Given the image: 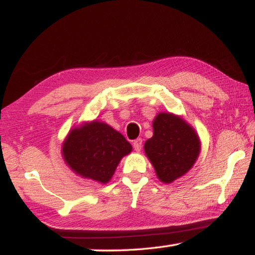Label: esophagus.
Instances as JSON below:
<instances>
[{"instance_id": "1", "label": "esophagus", "mask_w": 255, "mask_h": 255, "mask_svg": "<svg viewBox=\"0 0 255 255\" xmlns=\"http://www.w3.org/2000/svg\"><path fill=\"white\" fill-rule=\"evenodd\" d=\"M141 145H142V140L140 138L139 139H135V140L133 141V148L135 149V151L139 152L141 149Z\"/></svg>"}]
</instances>
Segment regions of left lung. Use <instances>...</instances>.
<instances>
[{
  "instance_id": "obj_1",
  "label": "left lung",
  "mask_w": 255,
  "mask_h": 255,
  "mask_svg": "<svg viewBox=\"0 0 255 255\" xmlns=\"http://www.w3.org/2000/svg\"><path fill=\"white\" fill-rule=\"evenodd\" d=\"M144 151L158 179L172 183L196 162L201 141L197 132L182 117L159 113L153 121V137L145 141Z\"/></svg>"
}]
</instances>
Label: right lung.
<instances>
[{
  "label": "right lung",
  "instance_id": "add662e5",
  "mask_svg": "<svg viewBox=\"0 0 255 255\" xmlns=\"http://www.w3.org/2000/svg\"><path fill=\"white\" fill-rule=\"evenodd\" d=\"M132 146L120 132L97 120L75 127L62 142L61 154L76 175L106 184Z\"/></svg>",
  "mask_w": 255,
  "mask_h": 255
}]
</instances>
